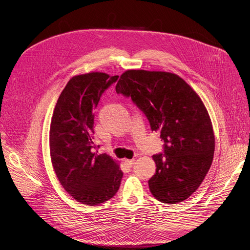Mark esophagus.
Returning a JSON list of instances; mask_svg holds the SVG:
<instances>
[{"instance_id": "obj_1", "label": "esophagus", "mask_w": 250, "mask_h": 250, "mask_svg": "<svg viewBox=\"0 0 250 250\" xmlns=\"http://www.w3.org/2000/svg\"><path fill=\"white\" fill-rule=\"evenodd\" d=\"M125 163L127 167H132V165L134 164V160H125Z\"/></svg>"}]
</instances>
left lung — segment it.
<instances>
[{
    "label": "left lung",
    "mask_w": 250,
    "mask_h": 250,
    "mask_svg": "<svg viewBox=\"0 0 250 250\" xmlns=\"http://www.w3.org/2000/svg\"><path fill=\"white\" fill-rule=\"evenodd\" d=\"M116 90L145 113L152 131L160 130L163 153L148 180L151 194L174 204L188 198L201 185L214 153V133L208 112L198 95L177 75L128 70Z\"/></svg>",
    "instance_id": "left-lung-1"
}]
</instances>
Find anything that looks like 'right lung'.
<instances>
[{
    "label": "right lung",
    "instance_id": "obj_1",
    "mask_svg": "<svg viewBox=\"0 0 250 250\" xmlns=\"http://www.w3.org/2000/svg\"><path fill=\"white\" fill-rule=\"evenodd\" d=\"M119 76L94 72L73 77L62 89L50 127V152L64 190L77 201L97 206L110 199L121 186L123 171L106 153L98 154L94 110L104 90Z\"/></svg>",
    "mask_w": 250,
    "mask_h": 250
}]
</instances>
